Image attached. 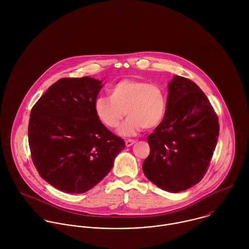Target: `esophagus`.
I'll return each mask as SVG.
<instances>
[{
  "instance_id": "1",
  "label": "esophagus",
  "mask_w": 249,
  "mask_h": 249,
  "mask_svg": "<svg viewBox=\"0 0 249 249\" xmlns=\"http://www.w3.org/2000/svg\"><path fill=\"white\" fill-rule=\"evenodd\" d=\"M136 142V141H134V140H126L125 141V145L128 147V146H131L132 144H134Z\"/></svg>"
}]
</instances>
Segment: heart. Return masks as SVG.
I'll list each match as a JSON object with an SVG mask.
<instances>
[{
  "label": "heart",
  "instance_id": "obj_1",
  "mask_svg": "<svg viewBox=\"0 0 249 249\" xmlns=\"http://www.w3.org/2000/svg\"><path fill=\"white\" fill-rule=\"evenodd\" d=\"M95 112L108 128H117L128 116L119 133L124 137L137 135L145 127L158 126L164 120L167 100L164 90L155 83L138 79H123L113 85L108 97L95 101Z\"/></svg>",
  "mask_w": 249,
  "mask_h": 249
}]
</instances>
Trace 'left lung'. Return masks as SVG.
Instances as JSON below:
<instances>
[{
	"label": "left lung",
	"mask_w": 249,
	"mask_h": 249,
	"mask_svg": "<svg viewBox=\"0 0 249 249\" xmlns=\"http://www.w3.org/2000/svg\"><path fill=\"white\" fill-rule=\"evenodd\" d=\"M168 90L164 120L147 137L150 152L142 172L162 190L179 193L205 176L219 124L206 95L195 82L175 75Z\"/></svg>",
	"instance_id": "obj_1"
}]
</instances>
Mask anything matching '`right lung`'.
Here are the masks:
<instances>
[{"label": "right lung", "instance_id": "right-lung-1", "mask_svg": "<svg viewBox=\"0 0 249 249\" xmlns=\"http://www.w3.org/2000/svg\"><path fill=\"white\" fill-rule=\"evenodd\" d=\"M103 86L90 76L61 78L32 109L28 132L33 162L39 176L61 192L92 189L125 147L96 115Z\"/></svg>", "mask_w": 249, "mask_h": 249}]
</instances>
